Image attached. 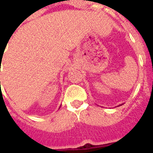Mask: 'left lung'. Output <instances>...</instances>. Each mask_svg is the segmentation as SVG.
I'll return each mask as SVG.
<instances>
[{
	"instance_id": "1",
	"label": "left lung",
	"mask_w": 153,
	"mask_h": 153,
	"mask_svg": "<svg viewBox=\"0 0 153 153\" xmlns=\"http://www.w3.org/2000/svg\"><path fill=\"white\" fill-rule=\"evenodd\" d=\"M121 105H122V104H121Z\"/></svg>"
}]
</instances>
